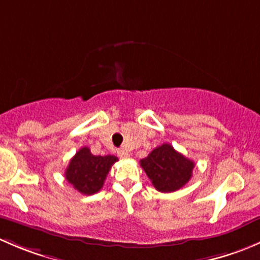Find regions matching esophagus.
I'll return each mask as SVG.
<instances>
[{
    "mask_svg": "<svg viewBox=\"0 0 260 260\" xmlns=\"http://www.w3.org/2000/svg\"><path fill=\"white\" fill-rule=\"evenodd\" d=\"M117 153H118V156L120 157V158H127V157L129 156V154H128V152L125 151V149H123V148L118 149V151H117Z\"/></svg>",
    "mask_w": 260,
    "mask_h": 260,
    "instance_id": "1",
    "label": "esophagus"
}]
</instances>
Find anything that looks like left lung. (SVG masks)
<instances>
[{"label": "left lung", "instance_id": "8db88e82", "mask_svg": "<svg viewBox=\"0 0 260 260\" xmlns=\"http://www.w3.org/2000/svg\"><path fill=\"white\" fill-rule=\"evenodd\" d=\"M141 167L157 191L174 192L190 181L195 164L171 145L164 143L141 159Z\"/></svg>", "mask_w": 260, "mask_h": 260}]
</instances>
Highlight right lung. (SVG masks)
Masks as SVG:
<instances>
[{
  "label": "right lung",
  "instance_id": "add662e5",
  "mask_svg": "<svg viewBox=\"0 0 260 260\" xmlns=\"http://www.w3.org/2000/svg\"><path fill=\"white\" fill-rule=\"evenodd\" d=\"M117 161V157L111 154L94 156L88 147H83L70 159L65 179L83 195H93L103 187L112 165Z\"/></svg>",
  "mask_w": 260,
  "mask_h": 260
}]
</instances>
